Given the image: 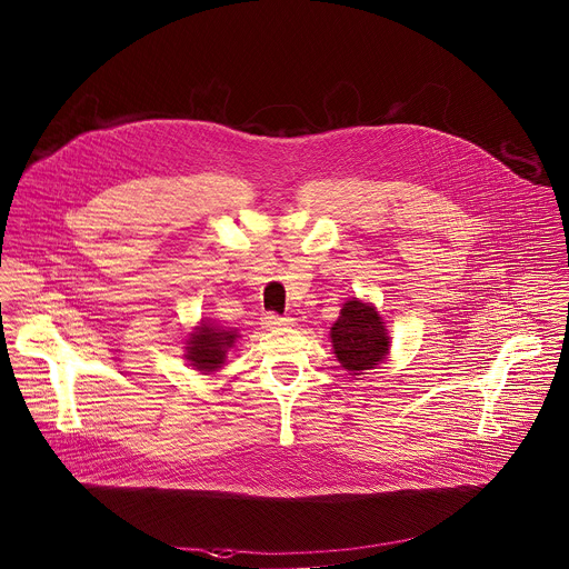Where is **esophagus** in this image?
Segmentation results:
<instances>
[{"instance_id": "obj_1", "label": "esophagus", "mask_w": 569, "mask_h": 569, "mask_svg": "<svg viewBox=\"0 0 569 569\" xmlns=\"http://www.w3.org/2000/svg\"><path fill=\"white\" fill-rule=\"evenodd\" d=\"M261 321H263L266 328H290L295 323L292 317H281V315H274V312H266L261 317Z\"/></svg>"}]
</instances>
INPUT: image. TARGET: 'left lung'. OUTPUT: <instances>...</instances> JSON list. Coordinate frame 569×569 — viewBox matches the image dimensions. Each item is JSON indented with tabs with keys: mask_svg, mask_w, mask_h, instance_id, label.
<instances>
[{
	"mask_svg": "<svg viewBox=\"0 0 569 569\" xmlns=\"http://www.w3.org/2000/svg\"><path fill=\"white\" fill-rule=\"evenodd\" d=\"M335 353L353 376L380 365L389 351V335L380 315L358 299L342 306L341 317L332 328Z\"/></svg>",
	"mask_w": 569,
	"mask_h": 569,
	"instance_id": "8db88e82",
	"label": "left lung"
}]
</instances>
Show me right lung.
Masks as SVG:
<instances>
[{
	"label": "right lung",
	"mask_w": 569,
	"mask_h": 569,
	"mask_svg": "<svg viewBox=\"0 0 569 569\" xmlns=\"http://www.w3.org/2000/svg\"><path fill=\"white\" fill-rule=\"evenodd\" d=\"M237 339V332H227L216 326L202 323L196 335L187 341V360L198 371H216L220 365H224L227 351Z\"/></svg>",
	"instance_id": "right-lung-1"
}]
</instances>
